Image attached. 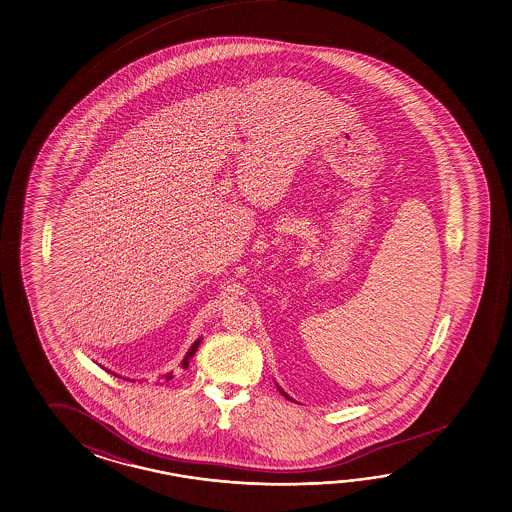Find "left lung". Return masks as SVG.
Wrapping results in <instances>:
<instances>
[{"mask_svg":"<svg viewBox=\"0 0 512 512\" xmlns=\"http://www.w3.org/2000/svg\"><path fill=\"white\" fill-rule=\"evenodd\" d=\"M276 386H278V384H276ZM278 390H279V393H281V395H283V397H285V399L292 400V399H290L289 395H287V393H285V391H283V390H281V388H279V386H278Z\"/></svg>","mask_w":512,"mask_h":512,"instance_id":"left-lung-1","label":"left lung"}]
</instances>
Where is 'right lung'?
Masks as SVG:
<instances>
[{"label":"right lung","mask_w":512,"mask_h":512,"mask_svg":"<svg viewBox=\"0 0 512 512\" xmlns=\"http://www.w3.org/2000/svg\"><path fill=\"white\" fill-rule=\"evenodd\" d=\"M202 343V339H196L195 343L191 344V348H189V352H187L186 357H184V361H182V368H187L189 366V361H191V357L195 355L196 348H198V344ZM166 379H173V373H168L166 375Z\"/></svg>","instance_id":"right-lung-1"}]
</instances>
